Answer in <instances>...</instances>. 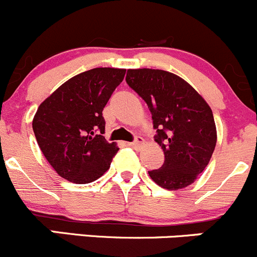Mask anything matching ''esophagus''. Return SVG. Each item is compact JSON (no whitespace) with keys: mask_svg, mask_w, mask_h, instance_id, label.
Masks as SVG:
<instances>
[{"mask_svg":"<svg viewBox=\"0 0 257 257\" xmlns=\"http://www.w3.org/2000/svg\"><path fill=\"white\" fill-rule=\"evenodd\" d=\"M143 144H144V139H143L142 137H137V138H136V140H134L133 143H131L132 147L136 148V149H139V148L142 147Z\"/></svg>","mask_w":257,"mask_h":257,"instance_id":"esophagus-1","label":"esophagus"}]
</instances>
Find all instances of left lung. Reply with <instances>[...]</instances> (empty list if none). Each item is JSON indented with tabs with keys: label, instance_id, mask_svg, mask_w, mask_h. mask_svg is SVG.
<instances>
[{
	"label": "left lung",
	"instance_id": "8db88e82",
	"mask_svg": "<svg viewBox=\"0 0 257 257\" xmlns=\"http://www.w3.org/2000/svg\"><path fill=\"white\" fill-rule=\"evenodd\" d=\"M125 81L147 102L155 142L164 151L163 167L149 171L151 180L166 190L187 187L206 169L217 144L212 109L190 83L172 72L129 69Z\"/></svg>",
	"mask_w": 257,
	"mask_h": 257
}]
</instances>
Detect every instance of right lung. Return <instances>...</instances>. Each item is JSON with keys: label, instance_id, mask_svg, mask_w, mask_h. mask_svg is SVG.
Masks as SVG:
<instances>
[{"label": "right lung", "instance_id": "add662e5", "mask_svg": "<svg viewBox=\"0 0 257 257\" xmlns=\"http://www.w3.org/2000/svg\"><path fill=\"white\" fill-rule=\"evenodd\" d=\"M125 70L96 67L63 83L40 103L33 132L43 155L56 174L83 185L109 169L119 148L108 143L102 110L123 81Z\"/></svg>", "mask_w": 257, "mask_h": 257}]
</instances>
